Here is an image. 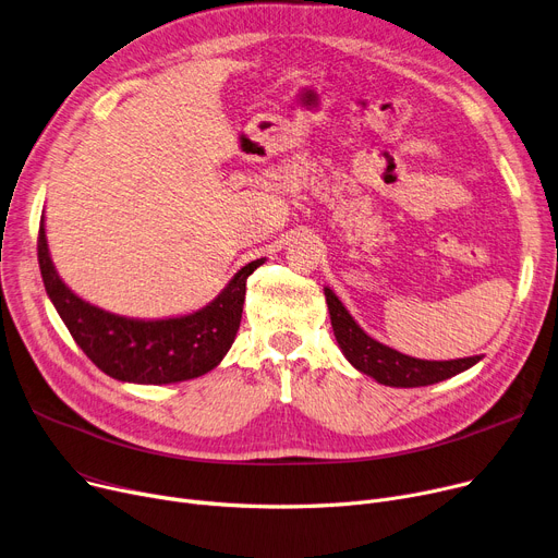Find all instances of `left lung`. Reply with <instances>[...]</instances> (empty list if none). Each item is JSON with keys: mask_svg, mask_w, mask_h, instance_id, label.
<instances>
[{"mask_svg": "<svg viewBox=\"0 0 558 558\" xmlns=\"http://www.w3.org/2000/svg\"><path fill=\"white\" fill-rule=\"evenodd\" d=\"M325 299L329 307L333 337H337L345 359L356 369H361L363 375H369L384 386H395V388L430 386L464 373V369H469L480 361V356H466V359H453V361H422V359L405 356L375 339H369L367 333L354 323V318L343 307V303L327 287H325Z\"/></svg>", "mask_w": 558, "mask_h": 558, "instance_id": "obj_1", "label": "left lung"}]
</instances>
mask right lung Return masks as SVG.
Masks as SVG:
<instances>
[{"instance_id":"right-lung-1","label":"right lung","mask_w":558,"mask_h":558,"mask_svg":"<svg viewBox=\"0 0 558 558\" xmlns=\"http://www.w3.org/2000/svg\"><path fill=\"white\" fill-rule=\"evenodd\" d=\"M37 263L51 303L98 369L130 384H174L202 377L225 359L240 327L246 278L265 259L242 267L204 310L166 320H132L81 301L53 269L45 219L37 233Z\"/></svg>"}]
</instances>
